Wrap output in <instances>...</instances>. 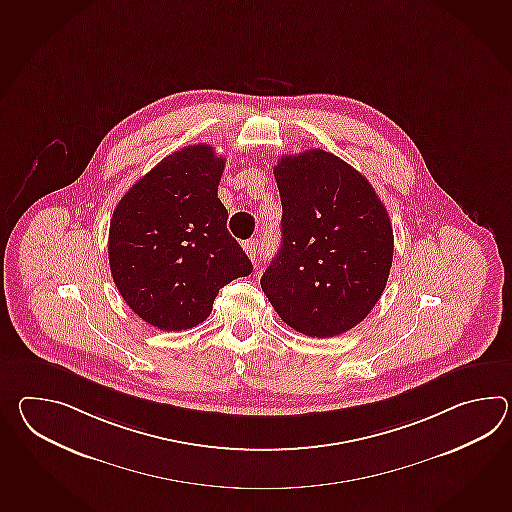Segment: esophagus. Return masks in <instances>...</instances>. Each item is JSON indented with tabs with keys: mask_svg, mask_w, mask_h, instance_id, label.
Instances as JSON below:
<instances>
[{
	"mask_svg": "<svg viewBox=\"0 0 512 512\" xmlns=\"http://www.w3.org/2000/svg\"><path fill=\"white\" fill-rule=\"evenodd\" d=\"M242 246H244V251L248 253V257H250L251 261H257V257H259V250H261V244H259V240H246Z\"/></svg>",
	"mask_w": 512,
	"mask_h": 512,
	"instance_id": "obj_1",
	"label": "esophagus"
}]
</instances>
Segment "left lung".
Listing matches in <instances>:
<instances>
[{"mask_svg":"<svg viewBox=\"0 0 512 512\" xmlns=\"http://www.w3.org/2000/svg\"><path fill=\"white\" fill-rule=\"evenodd\" d=\"M283 240L262 292L279 318L310 338L356 327L386 288L393 226L373 185L343 159L310 148L273 167Z\"/></svg>","mask_w":512,"mask_h":512,"instance_id":"left-lung-1","label":"left lung"}]
</instances>
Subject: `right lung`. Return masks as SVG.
Returning <instances> with one entry per match:
<instances>
[{"label":"right lung","instance_id":"1","mask_svg":"<svg viewBox=\"0 0 512 512\" xmlns=\"http://www.w3.org/2000/svg\"><path fill=\"white\" fill-rule=\"evenodd\" d=\"M224 165L209 145L176 150L115 207L112 277L126 305L152 327L193 329L211 314L220 288L253 270L218 198Z\"/></svg>","mask_w":512,"mask_h":512}]
</instances>
